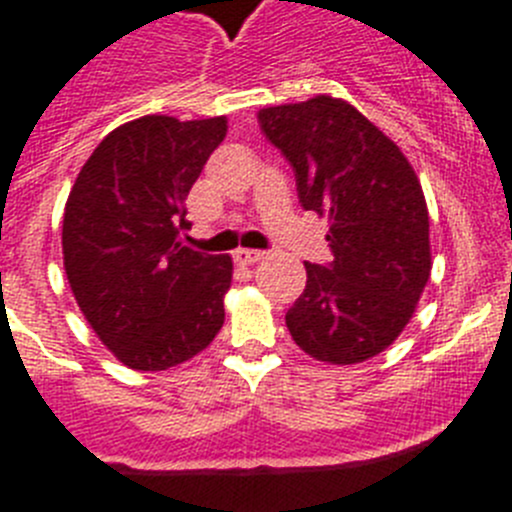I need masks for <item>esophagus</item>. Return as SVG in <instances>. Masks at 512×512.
Wrapping results in <instances>:
<instances>
[{"label":"esophagus","instance_id":"1","mask_svg":"<svg viewBox=\"0 0 512 512\" xmlns=\"http://www.w3.org/2000/svg\"><path fill=\"white\" fill-rule=\"evenodd\" d=\"M233 259L238 261L241 266H253L256 261L264 259V251H253V248H238V251L233 253Z\"/></svg>","mask_w":512,"mask_h":512}]
</instances>
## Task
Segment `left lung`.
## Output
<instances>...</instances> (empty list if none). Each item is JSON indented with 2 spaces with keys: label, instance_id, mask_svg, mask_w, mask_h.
<instances>
[{
  "label": "left lung",
  "instance_id": "1",
  "mask_svg": "<svg viewBox=\"0 0 512 512\" xmlns=\"http://www.w3.org/2000/svg\"><path fill=\"white\" fill-rule=\"evenodd\" d=\"M259 125L295 169L302 207L330 223L333 261H305L289 333L328 364L382 354L431 277L428 207L413 166L374 122L328 94L266 107Z\"/></svg>",
  "mask_w": 512,
  "mask_h": 512
}]
</instances>
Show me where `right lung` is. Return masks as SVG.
<instances>
[{"mask_svg": "<svg viewBox=\"0 0 512 512\" xmlns=\"http://www.w3.org/2000/svg\"><path fill=\"white\" fill-rule=\"evenodd\" d=\"M225 117L146 115L112 130L81 166L63 212V266L99 341L130 369L164 372L205 351L225 320L230 256L179 241L189 189Z\"/></svg>", "mask_w": 512, "mask_h": 512, "instance_id": "add662e5", "label": "right lung"}]
</instances>
